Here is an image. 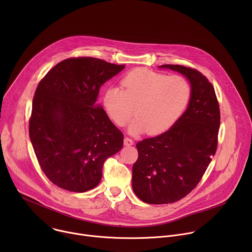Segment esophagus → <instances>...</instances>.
Returning <instances> with one entry per match:
<instances>
[{
  "mask_svg": "<svg viewBox=\"0 0 252 252\" xmlns=\"http://www.w3.org/2000/svg\"><path fill=\"white\" fill-rule=\"evenodd\" d=\"M124 143H125V146L129 147V146H132V145H133V140H132L131 138H129V137H125Z\"/></svg>",
  "mask_w": 252,
  "mask_h": 252,
  "instance_id": "34e87169",
  "label": "esophagus"
}]
</instances>
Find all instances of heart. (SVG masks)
<instances>
[{
	"mask_svg": "<svg viewBox=\"0 0 252 252\" xmlns=\"http://www.w3.org/2000/svg\"><path fill=\"white\" fill-rule=\"evenodd\" d=\"M123 87L111 86L102 94V106L118 126H126L133 115L129 132L148 131L155 135L166 131L181 118L189 101L191 89L181 76H167L149 68H134L122 79Z\"/></svg>",
	"mask_w": 252,
	"mask_h": 252,
	"instance_id": "1",
	"label": "heart"
}]
</instances>
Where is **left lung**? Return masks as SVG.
<instances>
[{"label":"left lung","instance_id":"left-lung-1","mask_svg":"<svg viewBox=\"0 0 252 252\" xmlns=\"http://www.w3.org/2000/svg\"><path fill=\"white\" fill-rule=\"evenodd\" d=\"M190 83L189 106L165 132L136 143L132 189L143 202L172 203L187 196L200 182L218 148L220 104L213 86L200 71L162 64Z\"/></svg>","mask_w":252,"mask_h":252}]
</instances>
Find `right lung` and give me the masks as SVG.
I'll return each instance as SVG.
<instances>
[{"mask_svg": "<svg viewBox=\"0 0 252 252\" xmlns=\"http://www.w3.org/2000/svg\"><path fill=\"white\" fill-rule=\"evenodd\" d=\"M124 68L95 58H69L38 85L29 133L42 170L57 187L75 192L95 188L105 159L122 150L123 132L95 101L100 86Z\"/></svg>", "mask_w": 252, "mask_h": 252, "instance_id": "obj_1", "label": "right lung"}]
</instances>
